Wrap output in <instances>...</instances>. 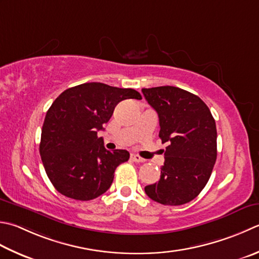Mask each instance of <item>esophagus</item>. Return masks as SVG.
Here are the masks:
<instances>
[{
	"instance_id": "34e87169",
	"label": "esophagus",
	"mask_w": 259,
	"mask_h": 259,
	"mask_svg": "<svg viewBox=\"0 0 259 259\" xmlns=\"http://www.w3.org/2000/svg\"><path fill=\"white\" fill-rule=\"evenodd\" d=\"M130 158H131V160L135 161V163H144V161H145L144 158H141L140 156L135 155V154H131L130 155Z\"/></svg>"
}]
</instances>
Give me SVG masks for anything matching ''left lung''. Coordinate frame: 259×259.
<instances>
[{"mask_svg": "<svg viewBox=\"0 0 259 259\" xmlns=\"http://www.w3.org/2000/svg\"><path fill=\"white\" fill-rule=\"evenodd\" d=\"M159 118V138L168 144L160 179L145 187L151 200L182 205L200 194L217 159V126L199 96L175 86L143 89Z\"/></svg>", "mask_w": 259, "mask_h": 259, "instance_id": "1", "label": "left lung"}]
</instances>
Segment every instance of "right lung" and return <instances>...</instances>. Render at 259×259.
I'll use <instances>...</instances> for the list:
<instances>
[{"label":"right lung","mask_w":259,"mask_h":259,"mask_svg":"<svg viewBox=\"0 0 259 259\" xmlns=\"http://www.w3.org/2000/svg\"><path fill=\"white\" fill-rule=\"evenodd\" d=\"M126 99L141 100V95L134 89L93 82L67 89L54 101L44 121L39 151L59 193L90 201L110 189L115 168L130 154L105 149L98 131L103 130L115 105Z\"/></svg>","instance_id":"add662e5"}]
</instances>
